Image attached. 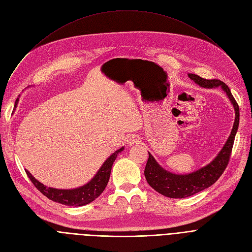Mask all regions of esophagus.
<instances>
[{
  "instance_id": "obj_1",
  "label": "esophagus",
  "mask_w": 252,
  "mask_h": 252,
  "mask_svg": "<svg viewBox=\"0 0 252 252\" xmlns=\"http://www.w3.org/2000/svg\"><path fill=\"white\" fill-rule=\"evenodd\" d=\"M126 142H127L128 146H133V145L140 143V139L135 135H130L126 138Z\"/></svg>"
}]
</instances>
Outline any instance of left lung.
Segmentation results:
<instances>
[{
	"mask_svg": "<svg viewBox=\"0 0 252 252\" xmlns=\"http://www.w3.org/2000/svg\"><path fill=\"white\" fill-rule=\"evenodd\" d=\"M188 76L201 88L215 89L220 87L221 90L226 93V95L233 105L235 110V122L231 135L215 159L205 166L193 171V173L186 175L170 173V171L165 170L161 165H159L151 153L148 152L149 158L144 171L145 178L155 191L169 198H185L192 196L198 192L203 191L204 189H207L219 180L228 165L235 136L238 130V126H239V106H238L229 87L226 84L219 81V79H205L194 73H188Z\"/></svg>",
	"mask_w": 252,
	"mask_h": 252,
	"instance_id": "left-lung-1",
	"label": "left lung"
}]
</instances>
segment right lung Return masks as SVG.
I'll return each instance as SVG.
<instances>
[{
  "mask_svg": "<svg viewBox=\"0 0 252 252\" xmlns=\"http://www.w3.org/2000/svg\"><path fill=\"white\" fill-rule=\"evenodd\" d=\"M16 101H18V99ZM124 149L125 148L122 147L121 149H118L114 153H112L107 159L104 161V163L97 171V174L94 176V178H93L89 183L84 185V186L74 189H56L47 187L41 182H38L35 178H33V176L28 169H25V171L26 175L29 176V178L35 186V188L46 197H48L50 200L68 206H83L94 201L104 191L110 178L112 164L116 159L117 155Z\"/></svg>",
  "mask_w": 252,
  "mask_h": 252,
  "instance_id": "add662e5",
  "label": "right lung"
}]
</instances>
